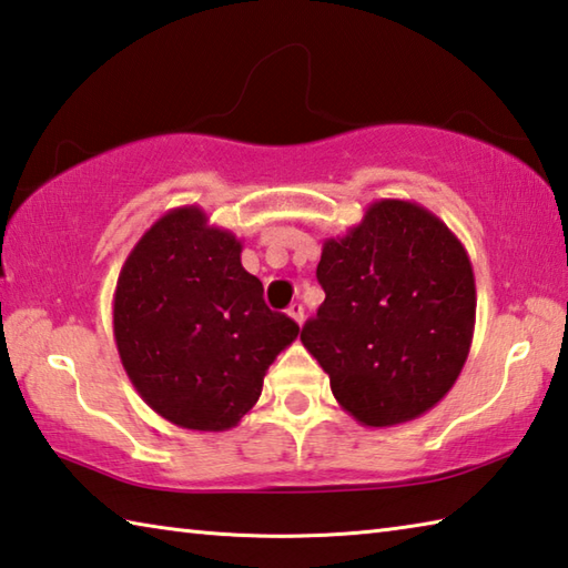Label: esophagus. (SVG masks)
Here are the masks:
<instances>
[{"label": "esophagus", "instance_id": "obj_1", "mask_svg": "<svg viewBox=\"0 0 568 568\" xmlns=\"http://www.w3.org/2000/svg\"><path fill=\"white\" fill-rule=\"evenodd\" d=\"M287 315H291L297 325H303V317H305V307L301 303H293L287 307Z\"/></svg>", "mask_w": 568, "mask_h": 568}]
</instances>
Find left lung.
I'll list each match as a JSON object with an SVG mask.
<instances>
[{
	"label": "left lung",
	"mask_w": 568,
	"mask_h": 568,
	"mask_svg": "<svg viewBox=\"0 0 568 568\" xmlns=\"http://www.w3.org/2000/svg\"><path fill=\"white\" fill-rule=\"evenodd\" d=\"M325 303L301 339L365 427L417 419L467 363L477 287L469 255L425 205L383 199L317 263Z\"/></svg>",
	"instance_id": "8db88e82"
}]
</instances>
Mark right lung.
<instances>
[{
	"label": "right lung",
	"mask_w": 568,
	"mask_h": 568,
	"mask_svg": "<svg viewBox=\"0 0 568 568\" xmlns=\"http://www.w3.org/2000/svg\"><path fill=\"white\" fill-rule=\"evenodd\" d=\"M243 245L199 205L163 213L133 245L113 293V337L141 399L171 425L225 432L261 397L301 327L263 301Z\"/></svg>",
	"instance_id": "right-lung-1"
}]
</instances>
